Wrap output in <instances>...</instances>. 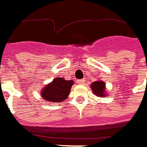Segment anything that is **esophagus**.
Segmentation results:
<instances>
[{"instance_id":"esophagus-1","label":"esophagus","mask_w":147,"mask_h":147,"mask_svg":"<svg viewBox=\"0 0 147 147\" xmlns=\"http://www.w3.org/2000/svg\"><path fill=\"white\" fill-rule=\"evenodd\" d=\"M77 83L78 84H83L84 83V79H80V80H78L77 81Z\"/></svg>"}]
</instances>
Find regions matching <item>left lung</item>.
<instances>
[{"label":"left lung","instance_id":"8db88e82","mask_svg":"<svg viewBox=\"0 0 147 147\" xmlns=\"http://www.w3.org/2000/svg\"><path fill=\"white\" fill-rule=\"evenodd\" d=\"M91 88L92 90L95 95H96L98 97H104L107 96L106 95V84L105 82L102 81H96L92 82L91 84Z\"/></svg>","mask_w":147,"mask_h":147}]
</instances>
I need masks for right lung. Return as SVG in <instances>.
Wrapping results in <instances>:
<instances>
[{
	"label": "right lung",
	"instance_id": "1",
	"mask_svg": "<svg viewBox=\"0 0 147 147\" xmlns=\"http://www.w3.org/2000/svg\"><path fill=\"white\" fill-rule=\"evenodd\" d=\"M73 84L74 81L72 80L66 81L63 78H55L41 90L40 96L46 101L60 102L67 98Z\"/></svg>",
	"mask_w": 147,
	"mask_h": 147
}]
</instances>
